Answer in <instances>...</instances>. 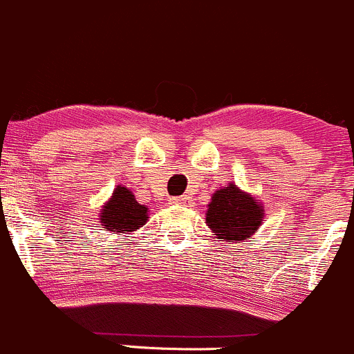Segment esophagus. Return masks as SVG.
<instances>
[{
	"instance_id": "esophagus-1",
	"label": "esophagus",
	"mask_w": 354,
	"mask_h": 354,
	"mask_svg": "<svg viewBox=\"0 0 354 354\" xmlns=\"http://www.w3.org/2000/svg\"><path fill=\"white\" fill-rule=\"evenodd\" d=\"M170 203H172V205H185V203H187V198H185V196H177V198H170Z\"/></svg>"
}]
</instances>
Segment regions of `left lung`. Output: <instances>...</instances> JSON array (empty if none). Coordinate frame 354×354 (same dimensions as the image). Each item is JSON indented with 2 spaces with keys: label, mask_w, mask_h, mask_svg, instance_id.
I'll return each mask as SVG.
<instances>
[{
  "label": "left lung",
  "mask_w": 354,
  "mask_h": 354,
  "mask_svg": "<svg viewBox=\"0 0 354 354\" xmlns=\"http://www.w3.org/2000/svg\"><path fill=\"white\" fill-rule=\"evenodd\" d=\"M263 220V208L257 199L244 194L234 184L223 187L213 194L208 205L206 223L209 229L229 243L251 237L258 230Z\"/></svg>",
  "instance_id": "obj_1"
}]
</instances>
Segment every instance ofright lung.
<instances>
[{
  "label": "right lung",
  "mask_w": 354,
  "mask_h": 354,
  "mask_svg": "<svg viewBox=\"0 0 354 354\" xmlns=\"http://www.w3.org/2000/svg\"><path fill=\"white\" fill-rule=\"evenodd\" d=\"M100 216L104 229L122 236V234L134 232L148 222V208L139 205L127 187L118 185L110 201L103 206Z\"/></svg>",
  "instance_id": "1"
}]
</instances>
